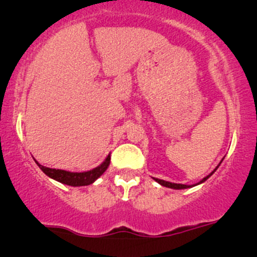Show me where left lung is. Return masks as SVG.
<instances>
[{
	"label": "left lung",
	"instance_id": "obj_1",
	"mask_svg": "<svg viewBox=\"0 0 257 257\" xmlns=\"http://www.w3.org/2000/svg\"><path fill=\"white\" fill-rule=\"evenodd\" d=\"M221 162H222V159H221ZM221 162L219 163V165H220L221 164ZM219 165L217 166V168H215L214 170H213V171L211 172V174H209L208 176H206L205 178H202L201 179V181L199 182V183H196V184H193V185H187V184H179V183H171V182H168V181H164V179H159V178H153L154 181L156 182H158V183L160 184V185H163V187H166V188H171V189H187V188H191V187H195V185H197V184H201V183H203V182L205 181H207V179H208L209 177H211V176L214 174L215 172V170H217L218 168H219Z\"/></svg>",
	"mask_w": 257,
	"mask_h": 257
}]
</instances>
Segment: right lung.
Masks as SVG:
<instances>
[{"label": "right lung", "mask_w": 257, "mask_h": 257, "mask_svg": "<svg viewBox=\"0 0 257 257\" xmlns=\"http://www.w3.org/2000/svg\"><path fill=\"white\" fill-rule=\"evenodd\" d=\"M36 163L38 164L40 170H42L48 177L55 179V181L60 182V183L72 185V187H82V185L92 184L94 181H97L105 171H106V169L109 168L110 165V154L105 158V160L100 164V165L85 172H70L66 171V170L50 169L40 165L38 162Z\"/></svg>", "instance_id": "add662e5"}]
</instances>
